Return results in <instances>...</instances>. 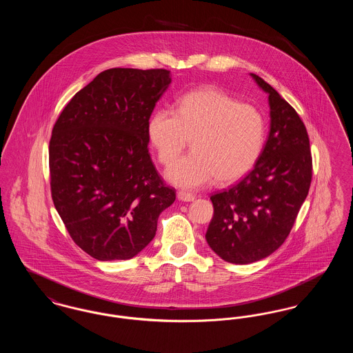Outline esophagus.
<instances>
[{
	"mask_svg": "<svg viewBox=\"0 0 353 353\" xmlns=\"http://www.w3.org/2000/svg\"><path fill=\"white\" fill-rule=\"evenodd\" d=\"M177 199H179L180 201L184 202L194 201V200H196V196H194V194H190V193H186L184 190H180V192H177Z\"/></svg>",
	"mask_w": 353,
	"mask_h": 353,
	"instance_id": "obj_1",
	"label": "esophagus"
}]
</instances>
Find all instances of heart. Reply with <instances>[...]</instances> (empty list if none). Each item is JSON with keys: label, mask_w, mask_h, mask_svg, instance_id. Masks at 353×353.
I'll list each match as a JSON object with an SVG mask.
<instances>
[{"label": "heart", "mask_w": 353, "mask_h": 353, "mask_svg": "<svg viewBox=\"0 0 353 353\" xmlns=\"http://www.w3.org/2000/svg\"><path fill=\"white\" fill-rule=\"evenodd\" d=\"M268 136L263 114L214 88L184 95L176 111L157 110L148 123V137L159 161L169 165L193 139V153L179 159L165 176L172 184L197 189L216 177L230 184L258 163Z\"/></svg>", "instance_id": "heart-1"}]
</instances>
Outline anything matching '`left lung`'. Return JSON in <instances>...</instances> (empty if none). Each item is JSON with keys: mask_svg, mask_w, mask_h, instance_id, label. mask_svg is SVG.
Here are the masks:
<instances>
[{"mask_svg": "<svg viewBox=\"0 0 353 353\" xmlns=\"http://www.w3.org/2000/svg\"><path fill=\"white\" fill-rule=\"evenodd\" d=\"M269 94L270 134L254 168L236 184L214 193V214L205 238L223 261L248 265L282 246L312 179L310 139L296 111L258 75Z\"/></svg>", "mask_w": 353, "mask_h": 353, "instance_id": "1", "label": "left lung"}]
</instances>
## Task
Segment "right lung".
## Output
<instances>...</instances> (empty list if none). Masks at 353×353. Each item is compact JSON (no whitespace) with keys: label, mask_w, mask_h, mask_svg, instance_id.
<instances>
[{"label":"right lung","mask_w":353,"mask_h":353,"mask_svg":"<svg viewBox=\"0 0 353 353\" xmlns=\"http://www.w3.org/2000/svg\"><path fill=\"white\" fill-rule=\"evenodd\" d=\"M165 68H110L61 112L49 145L51 197L72 241L98 261L131 259L176 200L148 152Z\"/></svg>","instance_id":"add662e5"}]
</instances>
